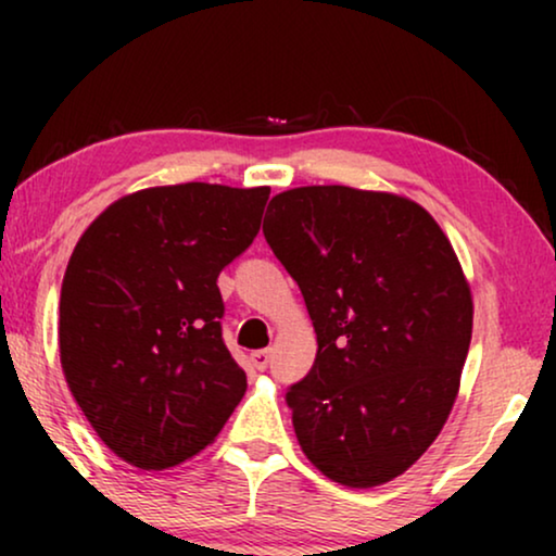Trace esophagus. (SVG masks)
Instances as JSON below:
<instances>
[{
	"instance_id": "1",
	"label": "esophagus",
	"mask_w": 556,
	"mask_h": 556,
	"mask_svg": "<svg viewBox=\"0 0 556 556\" xmlns=\"http://www.w3.org/2000/svg\"><path fill=\"white\" fill-rule=\"evenodd\" d=\"M250 362H253L255 369H268L270 352H268V349H261V352H253V354H250Z\"/></svg>"
}]
</instances>
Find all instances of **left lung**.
<instances>
[{
	"instance_id": "left-lung-1",
	"label": "left lung",
	"mask_w": 556,
	"mask_h": 556,
	"mask_svg": "<svg viewBox=\"0 0 556 556\" xmlns=\"http://www.w3.org/2000/svg\"><path fill=\"white\" fill-rule=\"evenodd\" d=\"M263 235L318 341L286 394L301 451L349 489L392 481L458 397L473 299L451 240L407 197L341 185L276 194Z\"/></svg>"
}]
</instances>
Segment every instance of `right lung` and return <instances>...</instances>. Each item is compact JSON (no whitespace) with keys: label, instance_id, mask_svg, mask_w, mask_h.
Here are the masks:
<instances>
[{"label":"right lung","instance_id":"right-lung-1","mask_svg":"<svg viewBox=\"0 0 556 556\" xmlns=\"http://www.w3.org/2000/svg\"><path fill=\"white\" fill-rule=\"evenodd\" d=\"M268 187H151L98 215L60 291V364L118 458L174 468L204 451L248 390L223 341L217 276L261 230Z\"/></svg>","mask_w":556,"mask_h":556}]
</instances>
